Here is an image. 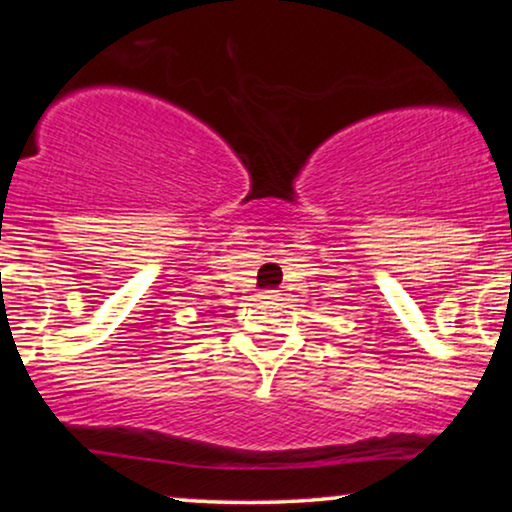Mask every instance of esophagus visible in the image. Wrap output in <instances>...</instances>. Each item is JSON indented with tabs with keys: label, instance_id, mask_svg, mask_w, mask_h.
Here are the masks:
<instances>
[{
	"label": "esophagus",
	"instance_id": "obj_1",
	"mask_svg": "<svg viewBox=\"0 0 512 512\" xmlns=\"http://www.w3.org/2000/svg\"><path fill=\"white\" fill-rule=\"evenodd\" d=\"M264 298H269V301H276V298H279V293H276V291H267V293H264Z\"/></svg>",
	"mask_w": 512,
	"mask_h": 512
}]
</instances>
